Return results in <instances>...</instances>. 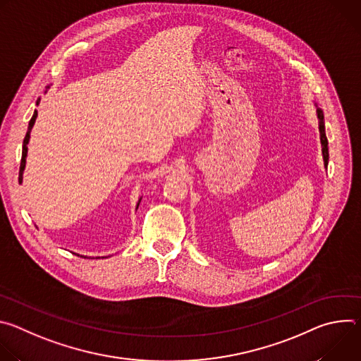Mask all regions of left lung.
<instances>
[{"instance_id": "1", "label": "left lung", "mask_w": 361, "mask_h": 361, "mask_svg": "<svg viewBox=\"0 0 361 361\" xmlns=\"http://www.w3.org/2000/svg\"><path fill=\"white\" fill-rule=\"evenodd\" d=\"M314 106L317 107V118H319V131H320V142H322V152H323V161H324V169L329 166V141L326 137V127H324V114L322 109H319L317 102H314Z\"/></svg>"}]
</instances>
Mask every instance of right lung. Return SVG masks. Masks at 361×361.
<instances>
[{"label":"right lung","instance_id":"1","mask_svg":"<svg viewBox=\"0 0 361 361\" xmlns=\"http://www.w3.org/2000/svg\"><path fill=\"white\" fill-rule=\"evenodd\" d=\"M49 88V85L47 87V90ZM47 90H45V92H47ZM39 101H41V98H38L37 99V106L39 104ZM37 116H38V111L35 110L34 111V114H32V117H31V120H30V123H28V130H27V134H25V138H24V142H23V157H21V166H20V177H18V180H20V183H23V177H24V170H25V164H27V154H28V142H30V137H31V130H32V127H34V124H35V120H37ZM140 201H141V197L138 198V201H137V205H135V210L138 209V205H140ZM73 254H77V252H73ZM77 255H80V257H85L87 255H82V254H77ZM107 257H111V255H107ZM107 257L104 255V257H98V259H107ZM90 259H94V257H90Z\"/></svg>","mask_w":361,"mask_h":361}]
</instances>
